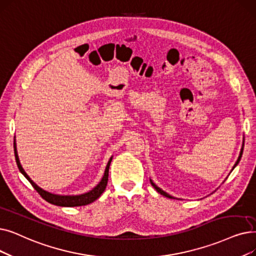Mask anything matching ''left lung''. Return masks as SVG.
<instances>
[{
  "instance_id": "8db88e82",
  "label": "left lung",
  "mask_w": 256,
  "mask_h": 256,
  "mask_svg": "<svg viewBox=\"0 0 256 256\" xmlns=\"http://www.w3.org/2000/svg\"><path fill=\"white\" fill-rule=\"evenodd\" d=\"M244 141H245V138H244ZM244 141H242V148H240V156H238V160H236V164L233 165V168H232V170H231V172L236 168V166L238 164V162L240 161V158H242V150H244ZM150 184L154 186V188L156 190H157L159 194H161L162 196H166V198H176L174 196H170V194H168V192H164L163 190H161L160 187H158L157 185H156L154 182H152V179H150Z\"/></svg>"
}]
</instances>
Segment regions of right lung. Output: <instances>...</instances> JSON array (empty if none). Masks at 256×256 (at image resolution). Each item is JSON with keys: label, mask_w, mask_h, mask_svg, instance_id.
<instances>
[{"label": "right lung", "mask_w": 256, "mask_h": 256, "mask_svg": "<svg viewBox=\"0 0 256 256\" xmlns=\"http://www.w3.org/2000/svg\"><path fill=\"white\" fill-rule=\"evenodd\" d=\"M16 138V137H14ZM14 154H16V164L18 168L20 170V172L25 176L26 179L32 184V186L36 188V190L42 196V198H45L47 202L53 204V205H58V206H62V207H76V206H84L88 204L93 203L95 200H97L99 196H102V194L104 192L106 184H108V168L110 162H112L113 157H110L106 168L104 170V174L100 182H99L93 190H91L90 192H88L86 194H72V196H64V194H52L49 192L45 190H42V187H40L36 182H33L31 180V178L27 174V172L24 170L23 166H22L20 159H18V150H16V139H14Z\"/></svg>", "instance_id": "1"}]
</instances>
